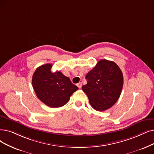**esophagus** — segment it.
<instances>
[{"label":"esophagus","mask_w":154,"mask_h":154,"mask_svg":"<svg viewBox=\"0 0 154 154\" xmlns=\"http://www.w3.org/2000/svg\"><path fill=\"white\" fill-rule=\"evenodd\" d=\"M76 85H77V87H78L79 88H81L82 87V83L81 82H79V83H78Z\"/></svg>","instance_id":"esophagus-1"}]
</instances>
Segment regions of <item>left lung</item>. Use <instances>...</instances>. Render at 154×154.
I'll list each match as a JSON object with an SVG mask.
<instances>
[{
  "instance_id": "8db88e82",
  "label": "left lung",
  "mask_w": 154,
  "mask_h": 154,
  "mask_svg": "<svg viewBox=\"0 0 154 154\" xmlns=\"http://www.w3.org/2000/svg\"><path fill=\"white\" fill-rule=\"evenodd\" d=\"M87 84L82 90L88 97L91 106L103 111L114 105L121 95L123 75L113 61L102 59L86 75Z\"/></svg>"
}]
</instances>
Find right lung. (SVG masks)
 <instances>
[{"label": "right lung", "mask_w": 154, "mask_h": 154, "mask_svg": "<svg viewBox=\"0 0 154 154\" xmlns=\"http://www.w3.org/2000/svg\"><path fill=\"white\" fill-rule=\"evenodd\" d=\"M52 67L51 64H46L36 69L32 78L33 88L36 96L45 105L60 107L67 103L78 88L61 72H52Z\"/></svg>", "instance_id": "1"}]
</instances>
